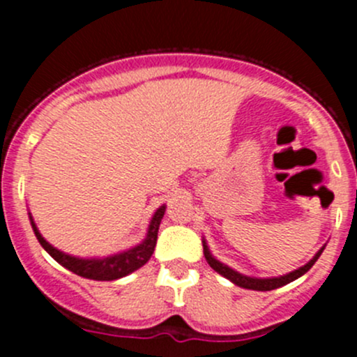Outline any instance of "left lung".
<instances>
[{
    "instance_id": "1",
    "label": "left lung",
    "mask_w": 357,
    "mask_h": 357,
    "mask_svg": "<svg viewBox=\"0 0 357 357\" xmlns=\"http://www.w3.org/2000/svg\"><path fill=\"white\" fill-rule=\"evenodd\" d=\"M321 252H323V248L318 252V254L314 255V257L311 259V261L307 262V264L302 266V268H298V269H295V271L289 273V275L280 276V278L259 280V278H250V276L240 275V273L233 271V269L228 268V266H225V264H221V262H219V261H215V259L211 255V252H208L207 245H205V243H204V255H205V259H207L208 266H211V268L214 269V271H218L219 275H222V276H225V278H228L229 282L235 283V285L242 287V289L259 290V291L275 290V289H278V287H283V285H287V283H290V282H294V280H297L298 276H302V275H304V273H307L309 269L312 268V264H314V262L318 261V257H319V255H321Z\"/></svg>"
}]
</instances>
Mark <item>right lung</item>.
<instances>
[{"mask_svg": "<svg viewBox=\"0 0 357 357\" xmlns=\"http://www.w3.org/2000/svg\"><path fill=\"white\" fill-rule=\"evenodd\" d=\"M164 212H165V205H162V207L155 212V215L152 218V222H150V228H149V235H146L145 242L139 243L138 247L131 248V250L122 252V254H117V255H112V257H107V259H77V257H72V255L63 254V252L56 250L55 247L50 245V243L39 235L38 228H36L32 219H31V225L43 248H45V250L48 252L56 262H60L63 268H67L68 271L75 273V275L82 276V278L110 282V280L122 278V276L136 271V269H139L142 266H145L146 262H149V259L152 257L153 250H155L158 226H160L162 218H164Z\"/></svg>", "mask_w": 357, "mask_h": 357, "instance_id": "obj_1", "label": "right lung"}]
</instances>
